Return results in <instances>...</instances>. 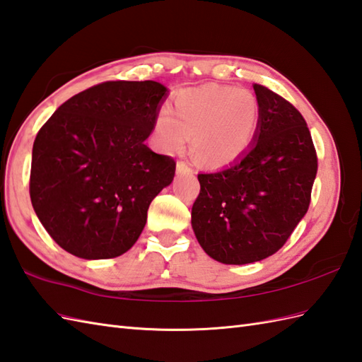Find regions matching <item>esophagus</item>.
Masks as SVG:
<instances>
[{
  "label": "esophagus",
  "mask_w": 362,
  "mask_h": 362,
  "mask_svg": "<svg viewBox=\"0 0 362 362\" xmlns=\"http://www.w3.org/2000/svg\"><path fill=\"white\" fill-rule=\"evenodd\" d=\"M175 171H177V174H192V168L187 162H177Z\"/></svg>",
  "instance_id": "1"
}]
</instances>
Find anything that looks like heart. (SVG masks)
<instances>
[{"label":"heart","instance_id":"1","mask_svg":"<svg viewBox=\"0 0 362 362\" xmlns=\"http://www.w3.org/2000/svg\"><path fill=\"white\" fill-rule=\"evenodd\" d=\"M260 109L253 92L243 88L205 85L177 92L174 114L162 107L154 122L157 145L179 153L188 145L208 166L228 165L245 153L259 124Z\"/></svg>","mask_w":362,"mask_h":362}]
</instances>
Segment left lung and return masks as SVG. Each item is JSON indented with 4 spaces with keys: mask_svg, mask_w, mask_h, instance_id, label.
<instances>
[{
    "mask_svg": "<svg viewBox=\"0 0 362 362\" xmlns=\"http://www.w3.org/2000/svg\"><path fill=\"white\" fill-rule=\"evenodd\" d=\"M260 109L253 143L221 171L199 174L191 225L205 253L243 265L274 255L305 216L317 157L304 117L253 85Z\"/></svg>",
    "mask_w": 362,
    "mask_h": 362,
    "instance_id": "8db88e82",
    "label": "left lung"
}]
</instances>
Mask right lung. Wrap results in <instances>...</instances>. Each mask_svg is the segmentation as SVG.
Returning a JSON list of instances; mask_svg holds the SVG:
<instances>
[{
  "instance_id": "1",
  "label": "right lung",
  "mask_w": 362,
  "mask_h": 362,
  "mask_svg": "<svg viewBox=\"0 0 362 362\" xmlns=\"http://www.w3.org/2000/svg\"><path fill=\"white\" fill-rule=\"evenodd\" d=\"M168 95L160 83L105 81L64 102L37 134L30 200L49 236L81 259L126 253L175 162L145 140Z\"/></svg>"
}]
</instances>
